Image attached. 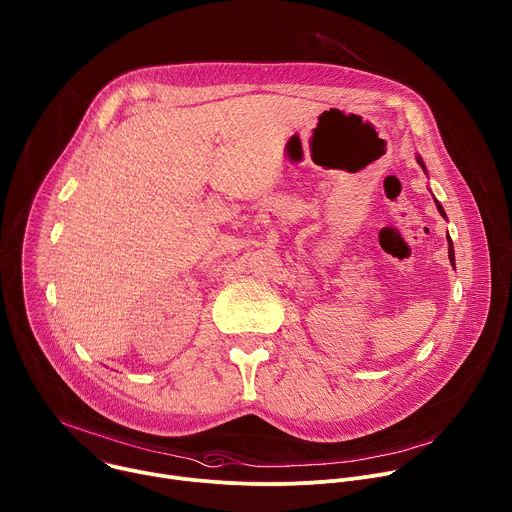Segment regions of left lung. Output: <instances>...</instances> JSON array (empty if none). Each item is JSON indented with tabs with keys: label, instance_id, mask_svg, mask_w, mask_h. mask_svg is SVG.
<instances>
[{
	"label": "left lung",
	"instance_id": "8db88e82",
	"mask_svg": "<svg viewBox=\"0 0 512 512\" xmlns=\"http://www.w3.org/2000/svg\"><path fill=\"white\" fill-rule=\"evenodd\" d=\"M416 160H418V164L424 168V173H426V166H424V162H422V158L420 156H416ZM436 207H438V211H440V215L442 217H446V213H444V209H442V205L436 201ZM448 257H450V263L454 265V245H452V239L448 237Z\"/></svg>",
	"mask_w": 512,
	"mask_h": 512
}]
</instances>
